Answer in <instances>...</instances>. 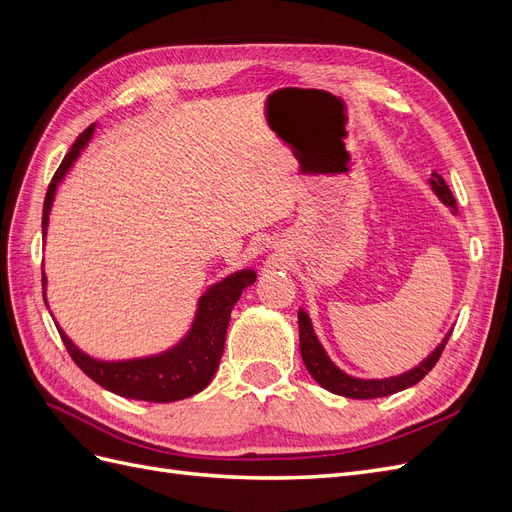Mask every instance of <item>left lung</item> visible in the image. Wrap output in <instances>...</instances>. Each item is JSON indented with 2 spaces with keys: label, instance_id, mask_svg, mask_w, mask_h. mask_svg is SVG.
<instances>
[{
  "label": "left lung",
  "instance_id": "8db88e82",
  "mask_svg": "<svg viewBox=\"0 0 512 512\" xmlns=\"http://www.w3.org/2000/svg\"><path fill=\"white\" fill-rule=\"evenodd\" d=\"M429 188L431 192L440 198V203L446 205L453 213H457V203L448 190V185L444 183L442 177L436 175V179H429ZM453 331H448L444 335L442 342L438 344V348L433 350L427 359L406 371V374H399V376H391V378H382V380H365V378H354L350 374H346L344 369H339L333 361L331 356L324 350V346L320 344V339L314 331V324L309 314L305 309H299V348H301V359L307 367L309 374L312 378L322 386V389H327L335 395H342L348 399H376V397H386V395H393L399 393L404 389H410L416 382H421L431 367L438 363L440 354L448 342V337H451Z\"/></svg>",
  "mask_w": 512,
  "mask_h": 512
}]
</instances>
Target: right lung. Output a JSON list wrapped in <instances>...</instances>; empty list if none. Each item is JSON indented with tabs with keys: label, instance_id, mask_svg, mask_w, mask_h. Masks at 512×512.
<instances>
[{
	"label": "right lung",
	"instance_id": "add662e5",
	"mask_svg": "<svg viewBox=\"0 0 512 512\" xmlns=\"http://www.w3.org/2000/svg\"><path fill=\"white\" fill-rule=\"evenodd\" d=\"M96 132V123L76 138L72 149L64 162L59 164L57 173L46 190L44 209H42V237L46 239V230H49V215L55 203V194L59 183L66 179V175L81 158V153L87 149ZM256 282L254 269H239L235 273L226 275L224 280L209 286L203 297L196 303L194 320L190 324L188 333H185L177 344L147 356H134V359H121V361H104L89 356L76 346L66 331L57 324V331L64 339V346L68 348L72 361L79 365L85 374L104 386L119 397L126 399H141L153 401V404H170V401L188 399L203 389L213 380L215 371H218L226 331L230 322V312L243 290ZM42 288H44V303L46 301V275L42 271ZM53 316V314H51Z\"/></svg>",
	"mask_w": 512,
	"mask_h": 512
}]
</instances>
